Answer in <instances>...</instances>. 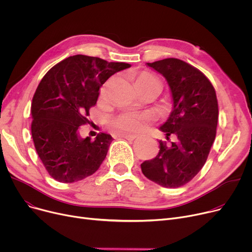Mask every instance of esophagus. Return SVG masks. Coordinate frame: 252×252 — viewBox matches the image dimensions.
Masks as SVG:
<instances>
[{"label": "esophagus", "mask_w": 252, "mask_h": 252, "mask_svg": "<svg viewBox=\"0 0 252 252\" xmlns=\"http://www.w3.org/2000/svg\"><path fill=\"white\" fill-rule=\"evenodd\" d=\"M122 138L126 139V140H128V141H134L137 137L134 136V135H121Z\"/></svg>", "instance_id": "esophagus-1"}]
</instances>
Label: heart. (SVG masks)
I'll return each instance as SVG.
<instances>
[{
  "mask_svg": "<svg viewBox=\"0 0 252 252\" xmlns=\"http://www.w3.org/2000/svg\"><path fill=\"white\" fill-rule=\"evenodd\" d=\"M136 85L138 89H146L152 87H161L159 79H157L154 75L143 72L136 77ZM148 115L128 112L117 117L113 122V128L118 134H140L146 128L148 123Z\"/></svg>",
  "mask_w": 252,
  "mask_h": 252,
  "instance_id": "b5f03b06",
  "label": "heart"
}]
</instances>
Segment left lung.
I'll return each instance as SVG.
<instances>
[{
	"instance_id": "obj_1",
	"label": "left lung",
	"mask_w": 252,
	"mask_h": 252,
	"mask_svg": "<svg viewBox=\"0 0 252 252\" xmlns=\"http://www.w3.org/2000/svg\"><path fill=\"white\" fill-rule=\"evenodd\" d=\"M164 76L168 84L173 110L160 126L167 145L159 142L156 157L141 164L142 173L165 188H178L190 182L203 167L216 139L219 106L215 88L209 79L192 65L177 58L147 63Z\"/></svg>"
}]
</instances>
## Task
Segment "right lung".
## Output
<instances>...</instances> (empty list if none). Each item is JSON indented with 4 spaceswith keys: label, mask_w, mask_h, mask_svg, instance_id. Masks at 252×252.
I'll use <instances>...</instances> for the list:
<instances>
[{
    "label": "right lung",
    "mask_w": 252,
    "mask_h": 252,
    "mask_svg": "<svg viewBox=\"0 0 252 252\" xmlns=\"http://www.w3.org/2000/svg\"><path fill=\"white\" fill-rule=\"evenodd\" d=\"M128 67V63L74 55L53 66L42 78L31 108L32 136L53 179L73 183L98 170L113 139L105 133L95 140L82 138L78 129L90 123L89 110L96 104L102 85Z\"/></svg>",
    "instance_id": "right-lung-1"
}]
</instances>
